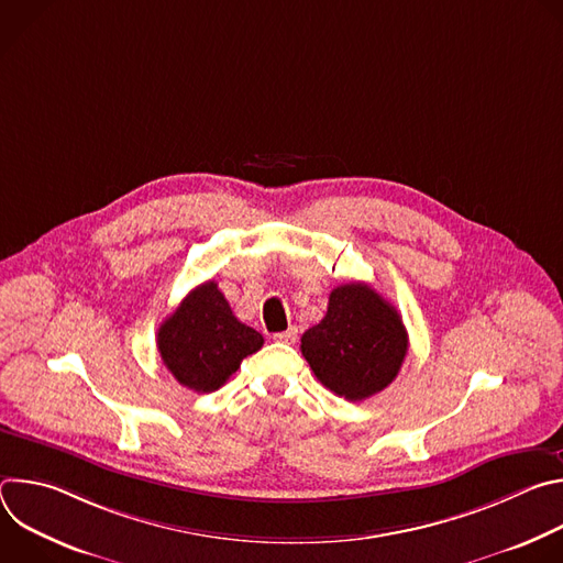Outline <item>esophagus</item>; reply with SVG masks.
Masks as SVG:
<instances>
[{
	"mask_svg": "<svg viewBox=\"0 0 563 563\" xmlns=\"http://www.w3.org/2000/svg\"><path fill=\"white\" fill-rule=\"evenodd\" d=\"M296 339H298V328H289L287 332L274 334V341H276V343H285V345H294Z\"/></svg>",
	"mask_w": 563,
	"mask_h": 563,
	"instance_id": "esophagus-1",
	"label": "esophagus"
}]
</instances>
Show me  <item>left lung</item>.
I'll list each match as a JSON object with an SVG mask.
<instances>
[{"mask_svg":"<svg viewBox=\"0 0 563 563\" xmlns=\"http://www.w3.org/2000/svg\"><path fill=\"white\" fill-rule=\"evenodd\" d=\"M300 352L316 378L347 400L385 389L408 354L400 313L365 283L330 294L325 318L300 339Z\"/></svg>","mask_w":563,"mask_h":563,"instance_id":"left-lung-1","label":"left lung"}]
</instances>
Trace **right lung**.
Instances as JSON below:
<instances>
[{
  "label": "right lung",
  "instance_id": "1",
  "mask_svg": "<svg viewBox=\"0 0 563 563\" xmlns=\"http://www.w3.org/2000/svg\"><path fill=\"white\" fill-rule=\"evenodd\" d=\"M265 339L240 323L213 280L191 289L157 330V352L174 378L200 394L216 391L258 352Z\"/></svg>",
  "mask_w": 563,
  "mask_h": 563
}]
</instances>
